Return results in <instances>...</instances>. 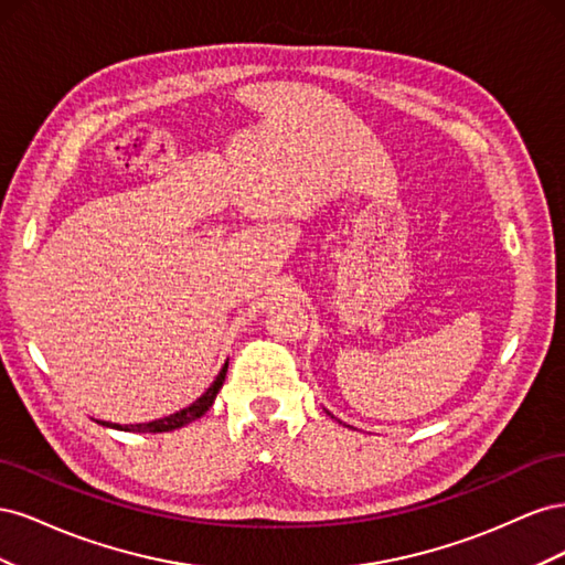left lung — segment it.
<instances>
[{
  "instance_id": "obj_1",
  "label": "left lung",
  "mask_w": 565,
  "mask_h": 565,
  "mask_svg": "<svg viewBox=\"0 0 565 565\" xmlns=\"http://www.w3.org/2000/svg\"><path fill=\"white\" fill-rule=\"evenodd\" d=\"M328 415H330V413H328Z\"/></svg>"
}]
</instances>
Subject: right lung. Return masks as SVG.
Masks as SVG:
<instances>
[{
    "instance_id": "1",
    "label": "right lung",
    "mask_w": 565,
    "mask_h": 565,
    "mask_svg": "<svg viewBox=\"0 0 565 565\" xmlns=\"http://www.w3.org/2000/svg\"><path fill=\"white\" fill-rule=\"evenodd\" d=\"M226 372H228V361L224 363V367H221V372L216 374V380L212 382V386H210L207 391H204L198 401H193L188 407L179 409V413H174V415L156 419V422H148V424H129V426L110 424V422H100V424L110 426V429H117V431H139V434H146V431H148V434H164V431L181 429V426L200 419V417L212 407V403H214V398H216V393L221 391V386H224Z\"/></svg>"
}]
</instances>
